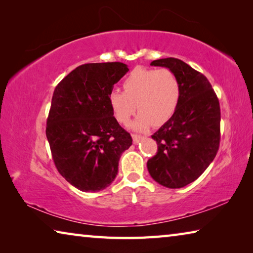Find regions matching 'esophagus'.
<instances>
[{
  "label": "esophagus",
  "mask_w": 253,
  "mask_h": 253,
  "mask_svg": "<svg viewBox=\"0 0 253 253\" xmlns=\"http://www.w3.org/2000/svg\"><path fill=\"white\" fill-rule=\"evenodd\" d=\"M143 138V136H140V135H132V143L134 144H138L139 143V140Z\"/></svg>",
  "instance_id": "esophagus-1"
}]
</instances>
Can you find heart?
Wrapping results in <instances>:
<instances>
[{
  "mask_svg": "<svg viewBox=\"0 0 253 253\" xmlns=\"http://www.w3.org/2000/svg\"><path fill=\"white\" fill-rule=\"evenodd\" d=\"M124 91L113 89L108 93V104L115 118L126 125L135 114L131 124L135 130L149 126H160L173 116L181 98V84L176 75L169 69L136 68L123 81Z\"/></svg>",
  "mask_w": 253,
  "mask_h": 253,
  "instance_id": "heart-1",
  "label": "heart"
}]
</instances>
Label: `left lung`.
<instances>
[{
  "label": "left lung",
  "instance_id": "obj_1",
  "mask_svg": "<svg viewBox=\"0 0 253 253\" xmlns=\"http://www.w3.org/2000/svg\"><path fill=\"white\" fill-rule=\"evenodd\" d=\"M151 66L174 72L181 84L176 110L152 136L158 145L147 169L154 181L169 188L194 182L213 162L220 145V104L207 77L182 60H154Z\"/></svg>",
  "mask_w": 253,
  "mask_h": 253
}]
</instances>
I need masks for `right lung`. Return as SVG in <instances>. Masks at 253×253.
<instances>
[{"label": "right lung", "mask_w": 253, "mask_h": 253, "mask_svg": "<svg viewBox=\"0 0 253 253\" xmlns=\"http://www.w3.org/2000/svg\"><path fill=\"white\" fill-rule=\"evenodd\" d=\"M128 71L122 62L85 63L53 91L45 129L51 154L59 173L83 192L108 187L132 144L108 104L109 91Z\"/></svg>", "instance_id": "1"}]
</instances>
